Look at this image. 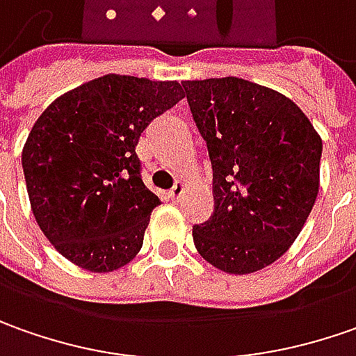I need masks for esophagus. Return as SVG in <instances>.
<instances>
[{
    "label": "esophagus",
    "instance_id": "1",
    "mask_svg": "<svg viewBox=\"0 0 356 356\" xmlns=\"http://www.w3.org/2000/svg\"><path fill=\"white\" fill-rule=\"evenodd\" d=\"M183 193H185V183H181V181H179V183H175V187L167 193V197H169L173 202H177L179 199L183 197Z\"/></svg>",
    "mask_w": 356,
    "mask_h": 356
}]
</instances>
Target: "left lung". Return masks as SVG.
Wrapping results in <instances>:
<instances>
[{"instance_id": "8db88e82", "label": "left lung", "mask_w": 356, "mask_h": 356, "mask_svg": "<svg viewBox=\"0 0 356 356\" xmlns=\"http://www.w3.org/2000/svg\"><path fill=\"white\" fill-rule=\"evenodd\" d=\"M213 163L215 211L195 248L227 274L258 272L298 238L319 193L323 143L284 94L250 80H183Z\"/></svg>"}]
</instances>
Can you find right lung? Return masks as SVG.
<instances>
[{"label": "right lung", "mask_w": 356, "mask_h": 356, "mask_svg": "<svg viewBox=\"0 0 356 356\" xmlns=\"http://www.w3.org/2000/svg\"><path fill=\"white\" fill-rule=\"evenodd\" d=\"M183 98L177 80L106 74L35 122L21 163L33 215L67 260L114 272L136 258L157 195L141 181L143 129Z\"/></svg>", "instance_id": "right-lung-1"}]
</instances>
